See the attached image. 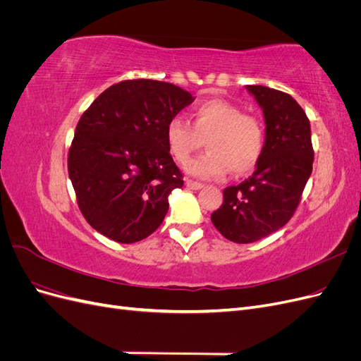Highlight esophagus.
I'll return each mask as SVG.
<instances>
[{
    "instance_id": "esophagus-1",
    "label": "esophagus",
    "mask_w": 361,
    "mask_h": 361,
    "mask_svg": "<svg viewBox=\"0 0 361 361\" xmlns=\"http://www.w3.org/2000/svg\"><path fill=\"white\" fill-rule=\"evenodd\" d=\"M187 187L190 188V190H200V188H203L204 185L203 183H200V182H195V180H191V179H187Z\"/></svg>"
}]
</instances>
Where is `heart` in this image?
<instances>
[{
    "mask_svg": "<svg viewBox=\"0 0 361 361\" xmlns=\"http://www.w3.org/2000/svg\"><path fill=\"white\" fill-rule=\"evenodd\" d=\"M207 138L206 154L188 160ZM170 155L185 164L192 176L202 179L220 178L228 170L236 176L253 171L265 149V129L260 120L244 114L241 108L221 99H209L195 105L191 125L180 117H173L166 128Z\"/></svg>",
    "mask_w": 361,
    "mask_h": 361,
    "instance_id": "obj_1",
    "label": "heart"
}]
</instances>
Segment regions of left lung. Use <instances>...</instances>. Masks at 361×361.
I'll use <instances>...</instances> for the list:
<instances>
[{
    "mask_svg": "<svg viewBox=\"0 0 361 361\" xmlns=\"http://www.w3.org/2000/svg\"><path fill=\"white\" fill-rule=\"evenodd\" d=\"M265 117V149L248 179L223 191L215 228L236 244L259 241L285 226L297 209L313 166L310 122L288 93L247 85Z\"/></svg>",
    "mask_w": 361,
    "mask_h": 361,
    "instance_id": "obj_1",
    "label": "left lung"
}]
</instances>
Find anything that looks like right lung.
<instances>
[{
    "label": "right lung",
    "instance_id": "1",
    "mask_svg": "<svg viewBox=\"0 0 361 361\" xmlns=\"http://www.w3.org/2000/svg\"><path fill=\"white\" fill-rule=\"evenodd\" d=\"M180 87L128 80L96 97L75 129L68 171L94 231L120 244L154 233L182 188V173L166 141L170 120L192 104Z\"/></svg>",
    "mask_w": 361,
    "mask_h": 361
}]
</instances>
